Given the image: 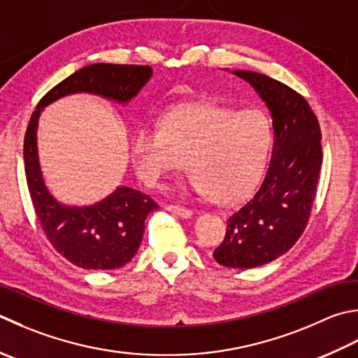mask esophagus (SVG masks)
Returning a JSON list of instances; mask_svg holds the SVG:
<instances>
[{"instance_id":"obj_1","label":"esophagus","mask_w":358,"mask_h":358,"mask_svg":"<svg viewBox=\"0 0 358 358\" xmlns=\"http://www.w3.org/2000/svg\"><path fill=\"white\" fill-rule=\"evenodd\" d=\"M164 208H166L167 211H169V213H172V214H175V215L181 217V219H189V217L192 215V211H191V209L183 208V206H177V205H166Z\"/></svg>"}]
</instances>
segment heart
Returning <instances> with one entry per match:
<instances>
[{
  "label": "heart",
  "instance_id": "obj_1",
  "mask_svg": "<svg viewBox=\"0 0 358 358\" xmlns=\"http://www.w3.org/2000/svg\"><path fill=\"white\" fill-rule=\"evenodd\" d=\"M273 141L271 124L259 111L192 102L172 105L157 125H138L130 147L136 171L150 183L186 158V186L217 205H233L261 181Z\"/></svg>",
  "mask_w": 358,
  "mask_h": 358
}]
</instances>
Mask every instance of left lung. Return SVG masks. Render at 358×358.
<instances>
[{
  "instance_id": "8db88e82",
  "label": "left lung",
  "mask_w": 358,
  "mask_h": 358,
  "mask_svg": "<svg viewBox=\"0 0 358 358\" xmlns=\"http://www.w3.org/2000/svg\"><path fill=\"white\" fill-rule=\"evenodd\" d=\"M247 80L270 111L275 143L264 183L227 222L214 259L231 268H255L287 253L309 222L323 149L318 119L303 96L255 71H233Z\"/></svg>"
}]
</instances>
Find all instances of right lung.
Instances as JSON below:
<instances>
[{"label": "right lung", "instance_id": "add662e5", "mask_svg": "<svg viewBox=\"0 0 358 358\" xmlns=\"http://www.w3.org/2000/svg\"><path fill=\"white\" fill-rule=\"evenodd\" d=\"M147 65L94 63L79 69L41 97L24 135V172L32 205L48 241L69 262L85 270L121 268L136 255L144 222L158 205L149 195L119 186L90 206H66L45 185L37 152V125L46 105L69 94L90 93L127 103L152 77Z\"/></svg>", "mask_w": 358, "mask_h": 358}]
</instances>
